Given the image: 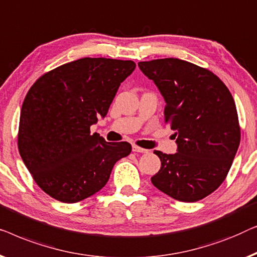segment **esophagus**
<instances>
[{
	"mask_svg": "<svg viewBox=\"0 0 257 257\" xmlns=\"http://www.w3.org/2000/svg\"><path fill=\"white\" fill-rule=\"evenodd\" d=\"M133 151H135V153H140V154H147L148 153L147 149H143V148L137 147V146H135V144L133 146Z\"/></svg>",
	"mask_w": 257,
	"mask_h": 257,
	"instance_id": "34e87169",
	"label": "esophagus"
}]
</instances>
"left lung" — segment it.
<instances>
[{
  "label": "left lung",
  "instance_id": "obj_1",
  "mask_svg": "<svg viewBox=\"0 0 257 257\" xmlns=\"http://www.w3.org/2000/svg\"><path fill=\"white\" fill-rule=\"evenodd\" d=\"M139 67L164 97L165 122L176 132V154L155 151L161 169L151 183L176 200H200L221 185L240 144L232 94L211 71L177 58Z\"/></svg>",
  "mask_w": 257,
  "mask_h": 257
}]
</instances>
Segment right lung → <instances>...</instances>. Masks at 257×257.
I'll return each instance as SVG.
<instances>
[{
  "instance_id": "obj_1",
  "label": "right lung",
  "mask_w": 257,
  "mask_h": 257,
  "mask_svg": "<svg viewBox=\"0 0 257 257\" xmlns=\"http://www.w3.org/2000/svg\"><path fill=\"white\" fill-rule=\"evenodd\" d=\"M132 60L81 58L42 75L22 104L19 150L37 185L73 204L106 185L114 164L132 153L128 142L108 143L91 125L104 117Z\"/></svg>"
}]
</instances>
